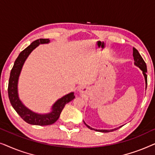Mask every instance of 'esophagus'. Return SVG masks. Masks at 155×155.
Masks as SVG:
<instances>
[{"mask_svg": "<svg viewBox=\"0 0 155 155\" xmlns=\"http://www.w3.org/2000/svg\"><path fill=\"white\" fill-rule=\"evenodd\" d=\"M87 87H86L85 86H80V87L78 88V91H79L80 93H84L87 92Z\"/></svg>", "mask_w": 155, "mask_h": 155, "instance_id": "1", "label": "esophagus"}]
</instances>
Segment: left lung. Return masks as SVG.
Instances as JSON below:
<instances>
[{"label":"left lung","instance_id":"1","mask_svg":"<svg viewBox=\"0 0 155 155\" xmlns=\"http://www.w3.org/2000/svg\"><path fill=\"white\" fill-rule=\"evenodd\" d=\"M133 59H134V64L135 65H136L137 67H138L142 71H143V74L144 75V77H145V89L147 88V75H146V72H147V65H146V63L144 60L142 58V56H140V54H139L138 51H137L136 48H133ZM84 121V120H83ZM84 124H85V126L89 128L91 130H94L95 131H98V132H101V133H109V132H112V131H114L116 130H117L118 128H120V127H122L123 126H120L118 127V128H113V129H110V130H103V129H95V128H93L92 127H90V126H88L87 124H86V123L84 121Z\"/></svg>","mask_w":155,"mask_h":155}]
</instances>
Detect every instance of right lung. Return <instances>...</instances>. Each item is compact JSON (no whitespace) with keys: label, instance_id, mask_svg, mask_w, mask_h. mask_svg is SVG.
Masks as SVG:
<instances>
[{"label":"right lung","instance_id":"add662e5","mask_svg":"<svg viewBox=\"0 0 155 155\" xmlns=\"http://www.w3.org/2000/svg\"><path fill=\"white\" fill-rule=\"evenodd\" d=\"M48 39H39L33 41L30 45L23 50L15 61L14 65L10 72L8 83V97L10 104L21 118L31 125L37 126H48L54 124L58 119L60 114L65 104L69 103L75 98L74 92H71L58 99L51 108V111L45 114H39L31 111L20 100L18 94V80L22 71L23 65L28 58L31 51L37 47L39 44H48Z\"/></svg>","mask_w":155,"mask_h":155}]
</instances>
